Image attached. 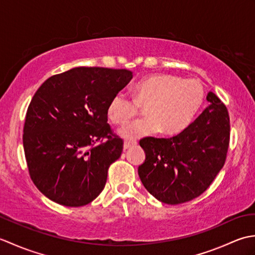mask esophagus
<instances>
[{"mask_svg":"<svg viewBox=\"0 0 255 255\" xmlns=\"http://www.w3.org/2000/svg\"><path fill=\"white\" fill-rule=\"evenodd\" d=\"M134 144H136V142H134V141H125L124 142V150H127L129 148H131L132 145H134Z\"/></svg>","mask_w":255,"mask_h":255,"instance_id":"1","label":"esophagus"}]
</instances>
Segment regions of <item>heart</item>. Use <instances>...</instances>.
I'll list each match as a JSON object with an SVG mask.
<instances>
[{
  "mask_svg": "<svg viewBox=\"0 0 255 255\" xmlns=\"http://www.w3.org/2000/svg\"><path fill=\"white\" fill-rule=\"evenodd\" d=\"M131 97L114 95L107 105L108 119L123 127L145 107L143 119L124 128L125 139L136 140L156 131L166 136L182 132L192 123L205 99V90L198 80H184L171 74H151L134 83Z\"/></svg>",
  "mask_w": 255,
  "mask_h": 255,
  "instance_id": "1",
  "label": "heart"
}]
</instances>
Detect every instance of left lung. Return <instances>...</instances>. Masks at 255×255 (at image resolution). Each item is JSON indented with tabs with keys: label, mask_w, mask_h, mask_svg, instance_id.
Returning <instances> with one entry per match:
<instances>
[{
	"label": "left lung",
	"mask_w": 255,
	"mask_h": 255,
	"mask_svg": "<svg viewBox=\"0 0 255 255\" xmlns=\"http://www.w3.org/2000/svg\"><path fill=\"white\" fill-rule=\"evenodd\" d=\"M209 105L180 133L139 141L145 160L138 174L145 189L169 205L187 203L207 189L223 169L230 142V118L213 92Z\"/></svg>",
	"instance_id": "8db88e82"
}]
</instances>
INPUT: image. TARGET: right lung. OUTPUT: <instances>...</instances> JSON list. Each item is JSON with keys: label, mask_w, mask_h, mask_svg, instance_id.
Segmentation results:
<instances>
[{"label": "right lung", "mask_w": 255, "mask_h": 255, "mask_svg": "<svg viewBox=\"0 0 255 255\" xmlns=\"http://www.w3.org/2000/svg\"><path fill=\"white\" fill-rule=\"evenodd\" d=\"M131 79L126 69L81 67L52 75L36 91L24 152L32 183L52 202L80 207L104 189L124 148L107 123V105Z\"/></svg>", "instance_id": "obj_1"}]
</instances>
